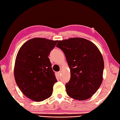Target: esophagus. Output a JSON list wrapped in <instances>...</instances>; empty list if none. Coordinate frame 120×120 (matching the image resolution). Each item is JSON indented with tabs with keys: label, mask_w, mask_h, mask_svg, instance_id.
<instances>
[{
	"label": "esophagus",
	"mask_w": 120,
	"mask_h": 120,
	"mask_svg": "<svg viewBox=\"0 0 120 120\" xmlns=\"http://www.w3.org/2000/svg\"><path fill=\"white\" fill-rule=\"evenodd\" d=\"M58 73L59 75H61V71H60Z\"/></svg>",
	"instance_id": "34e87169"
}]
</instances>
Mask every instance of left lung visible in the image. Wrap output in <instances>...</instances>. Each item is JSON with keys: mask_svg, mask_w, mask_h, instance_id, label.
Returning <instances> with one entry per match:
<instances>
[{"mask_svg": "<svg viewBox=\"0 0 120 120\" xmlns=\"http://www.w3.org/2000/svg\"><path fill=\"white\" fill-rule=\"evenodd\" d=\"M56 46L65 54L71 71L70 81L65 84L67 94L76 100L89 99L102 82L104 61L99 50L82 38L59 41Z\"/></svg>", "mask_w": 120, "mask_h": 120, "instance_id": "8db88e82", "label": "left lung"}]
</instances>
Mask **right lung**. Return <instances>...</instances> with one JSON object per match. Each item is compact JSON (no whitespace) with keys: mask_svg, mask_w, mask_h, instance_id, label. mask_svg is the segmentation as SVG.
I'll return each instance as SVG.
<instances>
[{"mask_svg":"<svg viewBox=\"0 0 120 120\" xmlns=\"http://www.w3.org/2000/svg\"><path fill=\"white\" fill-rule=\"evenodd\" d=\"M58 41L34 38L23 45L16 56L14 75L21 91L39 102L50 97L57 82L48 58Z\"/></svg>","mask_w":120,"mask_h":120,"instance_id":"1","label":"right lung"}]
</instances>
